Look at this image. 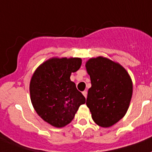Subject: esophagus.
I'll list each match as a JSON object with an SVG mask.
<instances>
[{
    "label": "esophagus",
    "instance_id": "1",
    "mask_svg": "<svg viewBox=\"0 0 152 152\" xmlns=\"http://www.w3.org/2000/svg\"><path fill=\"white\" fill-rule=\"evenodd\" d=\"M83 94L84 96H85V97L86 98V96H87V91H86V90L83 91Z\"/></svg>",
    "mask_w": 152,
    "mask_h": 152
}]
</instances>
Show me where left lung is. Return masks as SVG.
<instances>
[{
  "label": "left lung",
  "mask_w": 152,
  "mask_h": 152,
  "mask_svg": "<svg viewBox=\"0 0 152 152\" xmlns=\"http://www.w3.org/2000/svg\"><path fill=\"white\" fill-rule=\"evenodd\" d=\"M85 66L91 80L86 106L92 118L100 127H111L129 107L133 94L131 76L121 65L106 57L90 58Z\"/></svg>",
  "instance_id": "1"
}]
</instances>
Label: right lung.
<instances>
[{"label":"right lung","mask_w":152,"mask_h":152,"mask_svg":"<svg viewBox=\"0 0 152 152\" xmlns=\"http://www.w3.org/2000/svg\"><path fill=\"white\" fill-rule=\"evenodd\" d=\"M82 64L80 58L53 57L42 62L30 81L31 101L39 117L55 127H63L73 120L86 99L70 80Z\"/></svg>","instance_id":"1"}]
</instances>
